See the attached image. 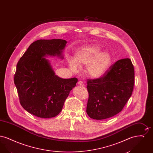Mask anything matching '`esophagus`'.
<instances>
[{"mask_svg": "<svg viewBox=\"0 0 153 153\" xmlns=\"http://www.w3.org/2000/svg\"><path fill=\"white\" fill-rule=\"evenodd\" d=\"M78 84H79L81 86H84V85H84V83L82 81H79L78 82Z\"/></svg>", "mask_w": 153, "mask_h": 153, "instance_id": "obj_1", "label": "esophagus"}]
</instances>
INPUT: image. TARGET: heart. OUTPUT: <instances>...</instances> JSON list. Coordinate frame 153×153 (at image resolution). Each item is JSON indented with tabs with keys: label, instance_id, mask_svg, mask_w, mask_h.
<instances>
[{
	"label": "heart",
	"instance_id": "heart-1",
	"mask_svg": "<svg viewBox=\"0 0 153 153\" xmlns=\"http://www.w3.org/2000/svg\"><path fill=\"white\" fill-rule=\"evenodd\" d=\"M100 48L96 45H89L81 48L77 51L74 61L69 60V64L73 72L79 71L78 66L88 64L86 72L94 78L102 76L107 71L112 62V57L108 51L99 53Z\"/></svg>",
	"mask_w": 153,
	"mask_h": 153
}]
</instances>
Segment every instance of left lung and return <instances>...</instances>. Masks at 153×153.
<instances>
[{"label":"left lung","instance_id":"obj_1","mask_svg":"<svg viewBox=\"0 0 153 153\" xmlns=\"http://www.w3.org/2000/svg\"><path fill=\"white\" fill-rule=\"evenodd\" d=\"M134 75L131 59L123 58L109 66L102 77L87 79L88 115L102 120L120 112L132 95Z\"/></svg>","mask_w":153,"mask_h":153}]
</instances>
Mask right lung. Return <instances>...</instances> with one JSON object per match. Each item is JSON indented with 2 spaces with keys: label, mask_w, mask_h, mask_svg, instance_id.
<instances>
[{
  "label": "right lung",
  "mask_w": 153,
  "mask_h": 153,
  "mask_svg": "<svg viewBox=\"0 0 153 153\" xmlns=\"http://www.w3.org/2000/svg\"><path fill=\"white\" fill-rule=\"evenodd\" d=\"M67 42L64 39L34 41L16 65L14 84L22 107L42 118L56 117L61 111L70 91L77 82L76 77L61 79L55 75L46 55L61 56Z\"/></svg>",
  "instance_id": "right-lung-1"
}]
</instances>
